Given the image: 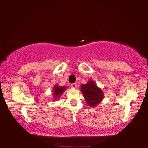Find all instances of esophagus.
Returning <instances> with one entry per match:
<instances>
[{
    "mask_svg": "<svg viewBox=\"0 0 148 148\" xmlns=\"http://www.w3.org/2000/svg\"><path fill=\"white\" fill-rule=\"evenodd\" d=\"M71 87H72V88H76V87H77V84H76V83L72 84H71Z\"/></svg>",
    "mask_w": 148,
    "mask_h": 148,
    "instance_id": "34e87169",
    "label": "esophagus"
}]
</instances>
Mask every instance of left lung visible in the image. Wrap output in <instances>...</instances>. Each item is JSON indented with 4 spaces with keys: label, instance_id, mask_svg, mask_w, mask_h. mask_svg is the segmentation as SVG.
Listing matches in <instances>:
<instances>
[{
    "label": "left lung",
    "instance_id": "1",
    "mask_svg": "<svg viewBox=\"0 0 148 148\" xmlns=\"http://www.w3.org/2000/svg\"><path fill=\"white\" fill-rule=\"evenodd\" d=\"M81 87V91L84 94L87 104L90 106H96L103 99L104 95L102 90L98 88L92 80L87 84L82 85Z\"/></svg>",
    "mask_w": 148,
    "mask_h": 148
}]
</instances>
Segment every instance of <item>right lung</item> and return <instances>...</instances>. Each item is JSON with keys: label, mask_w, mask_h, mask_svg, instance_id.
Segmentation results:
<instances>
[{"label": "right lung", "mask_w": 148, "mask_h": 148, "mask_svg": "<svg viewBox=\"0 0 148 148\" xmlns=\"http://www.w3.org/2000/svg\"><path fill=\"white\" fill-rule=\"evenodd\" d=\"M66 89L65 87H59V86H56L53 90V95L56 97H59L63 93V92Z\"/></svg>", "instance_id": "right-lung-1"}]
</instances>
